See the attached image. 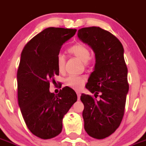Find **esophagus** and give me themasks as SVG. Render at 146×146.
<instances>
[{
	"instance_id": "34e87169",
	"label": "esophagus",
	"mask_w": 146,
	"mask_h": 146,
	"mask_svg": "<svg viewBox=\"0 0 146 146\" xmlns=\"http://www.w3.org/2000/svg\"><path fill=\"white\" fill-rule=\"evenodd\" d=\"M77 98H78V100H80V96H81V94H80V92H77Z\"/></svg>"
}]
</instances>
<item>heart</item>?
<instances>
[{
    "label": "heart",
    "instance_id": "obj_1",
    "mask_svg": "<svg viewBox=\"0 0 146 146\" xmlns=\"http://www.w3.org/2000/svg\"><path fill=\"white\" fill-rule=\"evenodd\" d=\"M69 53L75 56L83 63H87L90 56V51L86 46L82 44H77L72 46L68 50ZM64 56L60 54L57 56L56 59V66L59 72H62L64 69ZM85 79L82 77L77 76H70L66 80V85L75 90H80L82 87Z\"/></svg>",
    "mask_w": 146,
    "mask_h": 146
}]
</instances>
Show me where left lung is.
<instances>
[{"mask_svg":"<svg viewBox=\"0 0 146 146\" xmlns=\"http://www.w3.org/2000/svg\"><path fill=\"white\" fill-rule=\"evenodd\" d=\"M77 36L91 47L95 56L86 88L95 97L100 93V100L82 94L84 130L90 136L103 139L117 130L124 115L129 90L124 48L115 36L100 27L82 28Z\"/></svg>","mask_w":146,"mask_h":146,"instance_id":"1","label":"left lung"}]
</instances>
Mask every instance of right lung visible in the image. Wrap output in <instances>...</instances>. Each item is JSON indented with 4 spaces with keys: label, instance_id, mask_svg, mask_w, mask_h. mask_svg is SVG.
I'll return each mask as SVG.
<instances>
[{
    "label": "right lung",
    "instance_id": "right-lung-1",
    "mask_svg": "<svg viewBox=\"0 0 146 146\" xmlns=\"http://www.w3.org/2000/svg\"><path fill=\"white\" fill-rule=\"evenodd\" d=\"M77 30L50 27L37 34L22 51L17 72L18 100L24 121L41 139L54 138L62 130L64 116L77 100L69 87L55 95L49 82L59 75L56 59L62 46Z\"/></svg>",
    "mask_w": 146,
    "mask_h": 146
}]
</instances>
